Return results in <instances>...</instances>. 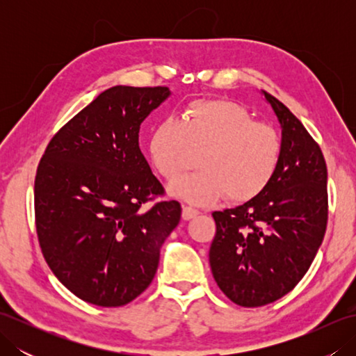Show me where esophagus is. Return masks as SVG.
<instances>
[{
    "label": "esophagus",
    "instance_id": "esophagus-1",
    "mask_svg": "<svg viewBox=\"0 0 356 356\" xmlns=\"http://www.w3.org/2000/svg\"><path fill=\"white\" fill-rule=\"evenodd\" d=\"M195 216H199V211L193 207H184L182 209V218L184 220H191Z\"/></svg>",
    "mask_w": 356,
    "mask_h": 356
}]
</instances>
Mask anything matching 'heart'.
<instances>
[{
    "label": "heart",
    "instance_id": "obj_1",
    "mask_svg": "<svg viewBox=\"0 0 356 356\" xmlns=\"http://www.w3.org/2000/svg\"><path fill=\"white\" fill-rule=\"evenodd\" d=\"M278 131L259 122L243 105L225 99H194L179 120L163 119L149 134L151 165L174 180L199 153V171L170 185V194L194 205H211L226 194L248 202L270 185L282 159Z\"/></svg>",
    "mask_w": 356,
    "mask_h": 356
}]
</instances>
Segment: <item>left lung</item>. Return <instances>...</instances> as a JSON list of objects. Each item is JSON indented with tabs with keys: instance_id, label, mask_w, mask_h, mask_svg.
Here are the masks:
<instances>
[{
	"instance_id": "8db88e82",
	"label": "left lung",
	"mask_w": 356,
	"mask_h": 356,
	"mask_svg": "<svg viewBox=\"0 0 356 356\" xmlns=\"http://www.w3.org/2000/svg\"><path fill=\"white\" fill-rule=\"evenodd\" d=\"M282 125V159L270 185L237 208L216 211L213 277L243 307L274 303L305 277L327 226V166L305 125L263 92Z\"/></svg>"
}]
</instances>
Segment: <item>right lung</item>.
<instances>
[{"label":"right lung","mask_w":356,"mask_h":356,"mask_svg":"<svg viewBox=\"0 0 356 356\" xmlns=\"http://www.w3.org/2000/svg\"><path fill=\"white\" fill-rule=\"evenodd\" d=\"M168 87L105 90L59 130L35 177L38 241L53 274L78 298L130 303L156 275L161 246L180 222L139 148V130Z\"/></svg>","instance_id":"obj_1"}]
</instances>
